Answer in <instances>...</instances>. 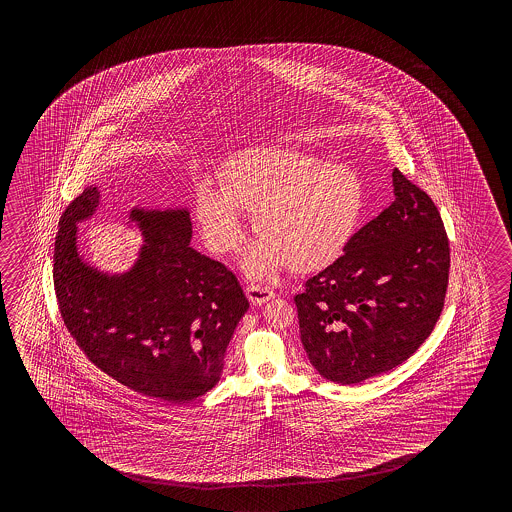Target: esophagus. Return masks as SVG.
<instances>
[{"label": "esophagus", "instance_id": "obj_1", "mask_svg": "<svg viewBox=\"0 0 512 512\" xmlns=\"http://www.w3.org/2000/svg\"><path fill=\"white\" fill-rule=\"evenodd\" d=\"M247 298L251 300L252 305H261L265 304V302H269L274 293H272L269 287H265V285H258V283H251V285H247Z\"/></svg>", "mask_w": 512, "mask_h": 512}]
</instances>
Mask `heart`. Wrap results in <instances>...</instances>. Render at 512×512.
Masks as SVG:
<instances>
[{
	"instance_id": "obj_1",
	"label": "heart",
	"mask_w": 512,
	"mask_h": 512,
	"mask_svg": "<svg viewBox=\"0 0 512 512\" xmlns=\"http://www.w3.org/2000/svg\"><path fill=\"white\" fill-rule=\"evenodd\" d=\"M364 208L359 175L307 153L258 148L243 153L221 175L218 192L197 190L196 218L210 251L232 254L245 241L243 214L260 236L243 271L265 280L287 263L315 271L344 249Z\"/></svg>"
}]
</instances>
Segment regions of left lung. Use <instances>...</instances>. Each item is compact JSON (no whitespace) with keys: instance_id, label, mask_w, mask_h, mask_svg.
I'll return each instance as SVG.
<instances>
[{"instance_id":"obj_1","label":"left lung","mask_w":512,"mask_h":512,"mask_svg":"<svg viewBox=\"0 0 512 512\" xmlns=\"http://www.w3.org/2000/svg\"><path fill=\"white\" fill-rule=\"evenodd\" d=\"M395 201L294 296L315 370L359 384L410 359L445 305L450 247L430 196L393 170Z\"/></svg>"}]
</instances>
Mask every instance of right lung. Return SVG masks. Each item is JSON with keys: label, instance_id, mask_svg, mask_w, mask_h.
I'll return each mask as SVG.
<instances>
[{"label": "right lung", "instance_id": "right-lung-1", "mask_svg": "<svg viewBox=\"0 0 512 512\" xmlns=\"http://www.w3.org/2000/svg\"><path fill=\"white\" fill-rule=\"evenodd\" d=\"M98 205V186H87L58 223L53 278L64 324L111 379L161 401H192L218 384L249 300L223 263L190 247L186 208H131L139 258L122 274L98 271L77 245L78 223Z\"/></svg>", "mask_w": 512, "mask_h": 512}]
</instances>
